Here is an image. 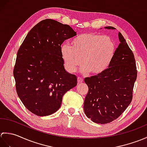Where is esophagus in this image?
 Listing matches in <instances>:
<instances>
[{
  "instance_id": "34e87169",
  "label": "esophagus",
  "mask_w": 147,
  "mask_h": 147,
  "mask_svg": "<svg viewBox=\"0 0 147 147\" xmlns=\"http://www.w3.org/2000/svg\"><path fill=\"white\" fill-rule=\"evenodd\" d=\"M83 82V79L82 78H80V77L78 78V83H81Z\"/></svg>"
}]
</instances>
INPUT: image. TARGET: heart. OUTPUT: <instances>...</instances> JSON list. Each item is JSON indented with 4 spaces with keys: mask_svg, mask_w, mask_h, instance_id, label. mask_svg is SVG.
<instances>
[{
    "mask_svg": "<svg viewBox=\"0 0 147 147\" xmlns=\"http://www.w3.org/2000/svg\"><path fill=\"white\" fill-rule=\"evenodd\" d=\"M71 45L63 44L61 54L65 69L73 73L82 61L80 71L100 75L107 70L117 50L115 42L109 36L96 33L81 34L71 40Z\"/></svg>",
    "mask_w": 147,
    "mask_h": 147,
    "instance_id": "b5f03b06",
    "label": "heart"
}]
</instances>
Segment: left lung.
I'll use <instances>...</instances> for the list:
<instances>
[{
    "instance_id": "8db88e82",
    "label": "left lung",
    "mask_w": 147,
    "mask_h": 147,
    "mask_svg": "<svg viewBox=\"0 0 147 147\" xmlns=\"http://www.w3.org/2000/svg\"><path fill=\"white\" fill-rule=\"evenodd\" d=\"M105 29L115 30L112 26ZM120 43L111 64L104 73L85 78L88 86L84 112L95 123L106 124L116 119L128 107L137 77L136 62L131 50L119 33Z\"/></svg>"
}]
</instances>
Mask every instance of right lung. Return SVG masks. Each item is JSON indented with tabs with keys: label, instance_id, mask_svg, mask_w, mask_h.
<instances>
[{
	"label": "right lung",
	"instance_id": "add662e5",
	"mask_svg": "<svg viewBox=\"0 0 147 147\" xmlns=\"http://www.w3.org/2000/svg\"><path fill=\"white\" fill-rule=\"evenodd\" d=\"M76 35L67 24L47 19L30 31L19 49L13 71L16 88L34 114H54L62 96L76 86L77 77L65 71L61 54L64 40Z\"/></svg>",
	"mask_w": 147,
	"mask_h": 147
}]
</instances>
